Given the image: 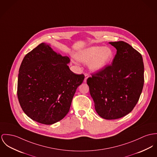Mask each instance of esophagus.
Here are the masks:
<instances>
[{
  "label": "esophagus",
  "instance_id": "1",
  "mask_svg": "<svg viewBox=\"0 0 157 157\" xmlns=\"http://www.w3.org/2000/svg\"><path fill=\"white\" fill-rule=\"evenodd\" d=\"M88 77H89V75H88V74L85 73V79L84 80V82H86V80H87V79H88Z\"/></svg>",
  "mask_w": 157,
  "mask_h": 157
}]
</instances>
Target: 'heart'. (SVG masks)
<instances>
[{"label":"heart","instance_id":"obj_1","mask_svg":"<svg viewBox=\"0 0 157 157\" xmlns=\"http://www.w3.org/2000/svg\"><path fill=\"white\" fill-rule=\"evenodd\" d=\"M113 58V51L108 47L93 46L79 51L75 56L76 60L84 64L88 63L90 69L98 72L105 69Z\"/></svg>","mask_w":157,"mask_h":157}]
</instances>
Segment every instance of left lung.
Segmentation results:
<instances>
[{
    "instance_id": "8db88e82",
    "label": "left lung",
    "mask_w": 157,
    "mask_h": 157,
    "mask_svg": "<svg viewBox=\"0 0 157 157\" xmlns=\"http://www.w3.org/2000/svg\"><path fill=\"white\" fill-rule=\"evenodd\" d=\"M117 49L112 63L87 79L98 115L115 120L129 113L137 104L144 84L142 55L124 41L110 42Z\"/></svg>"
}]
</instances>
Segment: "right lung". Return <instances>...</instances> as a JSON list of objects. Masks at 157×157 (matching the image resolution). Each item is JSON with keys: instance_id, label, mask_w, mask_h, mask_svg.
<instances>
[{"instance_id": "right-lung-1", "label": "right lung", "mask_w": 157, "mask_h": 157, "mask_svg": "<svg viewBox=\"0 0 157 157\" xmlns=\"http://www.w3.org/2000/svg\"><path fill=\"white\" fill-rule=\"evenodd\" d=\"M70 59L42 43L25 55L19 69L17 96L24 113L39 123L51 125L69 112L84 75L72 72Z\"/></svg>"}]
</instances>
